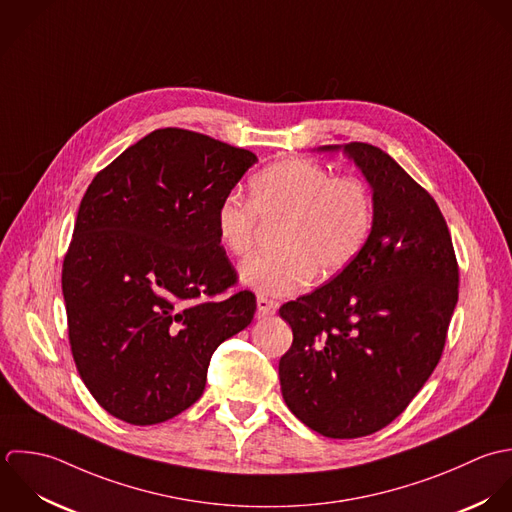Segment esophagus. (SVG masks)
<instances>
[{"mask_svg":"<svg viewBox=\"0 0 512 512\" xmlns=\"http://www.w3.org/2000/svg\"><path fill=\"white\" fill-rule=\"evenodd\" d=\"M256 308H258V316H260V318L272 316V314H276V310H278V302H274V300H270V298H266V296H258Z\"/></svg>","mask_w":512,"mask_h":512,"instance_id":"obj_1","label":"esophagus"}]
</instances>
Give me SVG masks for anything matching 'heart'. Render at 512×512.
<instances>
[{"instance_id":"1","label":"heart","mask_w":512,"mask_h":512,"mask_svg":"<svg viewBox=\"0 0 512 512\" xmlns=\"http://www.w3.org/2000/svg\"><path fill=\"white\" fill-rule=\"evenodd\" d=\"M250 202L236 194L214 214L220 244L234 256L252 254L262 222H282L276 254L240 268L244 286L260 296H290L316 276L343 272L363 250L373 228V198L355 176H334L320 165L286 159L256 172Z\"/></svg>"}]
</instances>
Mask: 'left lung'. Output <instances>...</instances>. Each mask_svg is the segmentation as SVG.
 Returning <instances> with one entry per match:
<instances>
[{
  "label": "left lung",
  "mask_w": 512,
  "mask_h": 512,
  "mask_svg": "<svg viewBox=\"0 0 512 512\" xmlns=\"http://www.w3.org/2000/svg\"><path fill=\"white\" fill-rule=\"evenodd\" d=\"M343 151L373 190V228L332 282L288 302L280 359L290 411L332 439H355L405 411L437 367L459 298V266L433 196L367 143Z\"/></svg>",
  "instance_id": "8db88e82"
}]
</instances>
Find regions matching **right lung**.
Segmentation results:
<instances>
[{
    "instance_id": "obj_1",
    "label": "right lung",
    "mask_w": 512,
    "mask_h": 512,
    "mask_svg": "<svg viewBox=\"0 0 512 512\" xmlns=\"http://www.w3.org/2000/svg\"><path fill=\"white\" fill-rule=\"evenodd\" d=\"M256 155L159 129L89 184L63 260L77 371L113 417L169 421L196 403L214 349L254 318L220 246L214 214Z\"/></svg>"
}]
</instances>
